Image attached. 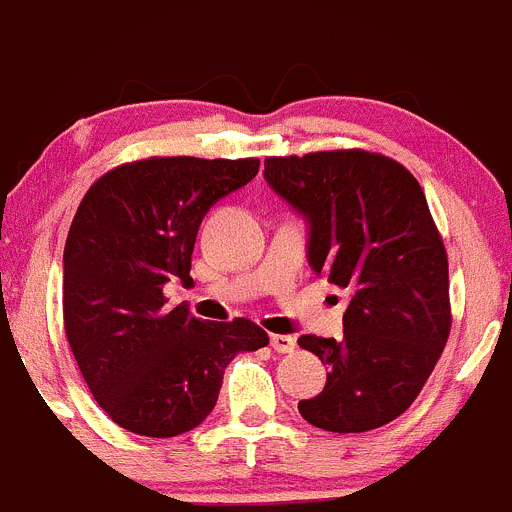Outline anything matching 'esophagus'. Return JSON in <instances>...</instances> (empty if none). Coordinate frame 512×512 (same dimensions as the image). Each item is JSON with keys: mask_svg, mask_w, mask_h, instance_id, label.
I'll list each match as a JSON object with an SVG mask.
<instances>
[{"mask_svg": "<svg viewBox=\"0 0 512 512\" xmlns=\"http://www.w3.org/2000/svg\"><path fill=\"white\" fill-rule=\"evenodd\" d=\"M271 348H274L276 353H294V348H297V337L271 335Z\"/></svg>", "mask_w": 512, "mask_h": 512, "instance_id": "1", "label": "esophagus"}]
</instances>
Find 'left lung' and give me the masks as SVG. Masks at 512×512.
<instances>
[{
  "label": "left lung",
  "mask_w": 512,
  "mask_h": 512,
  "mask_svg": "<svg viewBox=\"0 0 512 512\" xmlns=\"http://www.w3.org/2000/svg\"><path fill=\"white\" fill-rule=\"evenodd\" d=\"M264 177L307 223L312 271L350 292L340 340L299 337L330 368L299 414L337 434L378 429L414 403L452 327L447 251L424 190L363 149L269 157Z\"/></svg>",
  "instance_id": "1"
}]
</instances>
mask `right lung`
<instances>
[{
	"label": "right lung",
	"mask_w": 512,
	"mask_h": 512,
	"mask_svg": "<svg viewBox=\"0 0 512 512\" xmlns=\"http://www.w3.org/2000/svg\"><path fill=\"white\" fill-rule=\"evenodd\" d=\"M259 159L152 157L93 182L63 253V320L93 398L124 429L177 437L208 419L238 353L269 345L251 320L203 322L167 307L190 284L205 213L248 185Z\"/></svg>",
	"instance_id": "right-lung-1"
}]
</instances>
